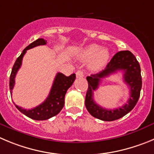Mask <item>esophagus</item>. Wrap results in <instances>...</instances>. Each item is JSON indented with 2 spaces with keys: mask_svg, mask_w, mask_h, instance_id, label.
I'll list each match as a JSON object with an SVG mask.
<instances>
[{
  "mask_svg": "<svg viewBox=\"0 0 154 154\" xmlns=\"http://www.w3.org/2000/svg\"><path fill=\"white\" fill-rule=\"evenodd\" d=\"M76 77L77 78H81V77H84V73L83 70H77V73H76Z\"/></svg>",
  "mask_w": 154,
  "mask_h": 154,
  "instance_id": "34e87169",
  "label": "esophagus"
}]
</instances>
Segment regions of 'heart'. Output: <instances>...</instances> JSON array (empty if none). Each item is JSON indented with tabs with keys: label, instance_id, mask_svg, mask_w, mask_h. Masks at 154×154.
<instances>
[{
	"label": "heart",
	"instance_id": "b5f03b06",
	"mask_svg": "<svg viewBox=\"0 0 154 154\" xmlns=\"http://www.w3.org/2000/svg\"><path fill=\"white\" fill-rule=\"evenodd\" d=\"M79 58L81 61H90V68L92 70L101 69L109 58V52L106 48L97 44H91L80 51Z\"/></svg>",
	"mask_w": 154,
	"mask_h": 154
}]
</instances>
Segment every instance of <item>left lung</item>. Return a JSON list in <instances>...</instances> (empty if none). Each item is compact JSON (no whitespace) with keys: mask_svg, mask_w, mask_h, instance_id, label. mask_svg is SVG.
Segmentation results:
<instances>
[{"mask_svg":"<svg viewBox=\"0 0 154 154\" xmlns=\"http://www.w3.org/2000/svg\"><path fill=\"white\" fill-rule=\"evenodd\" d=\"M119 70L123 72L125 82L130 88V97L127 103L114 110H106L94 103L93 92L98 87L101 79ZM88 90L85 99V106L91 116L106 122L117 120L131 111L140 97L142 79L139 62L130 51H121L116 53L106 68L100 72L87 77Z\"/></svg>","mask_w":154,"mask_h":154,"instance_id":"left-lung-1","label":"left lung"}]
</instances>
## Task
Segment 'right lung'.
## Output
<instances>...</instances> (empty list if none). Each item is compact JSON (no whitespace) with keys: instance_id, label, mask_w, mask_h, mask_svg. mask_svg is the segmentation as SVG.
<instances>
[{"instance_id":"obj_1","label":"right lung","mask_w":154,"mask_h":154,"mask_svg":"<svg viewBox=\"0 0 154 154\" xmlns=\"http://www.w3.org/2000/svg\"><path fill=\"white\" fill-rule=\"evenodd\" d=\"M46 40L43 38H38L29 44L25 49L23 51L21 54L17 57L14 65L12 68L11 77H10V90L11 94H12V90L15 84V77L17 71L21 67L22 60L26 51L30 48H32L38 45H43L46 44ZM76 75L73 74L69 77H67L61 73H57L55 76L52 87L50 90L49 95L47 99L42 104L38 105L36 107L31 109H25L23 108L15 105L17 109L20 111L23 114L27 117L37 121L47 120L53 116H56L61 112L64 105V97L67 93V90L71 87L74 81L75 80Z\"/></svg>"}]
</instances>
